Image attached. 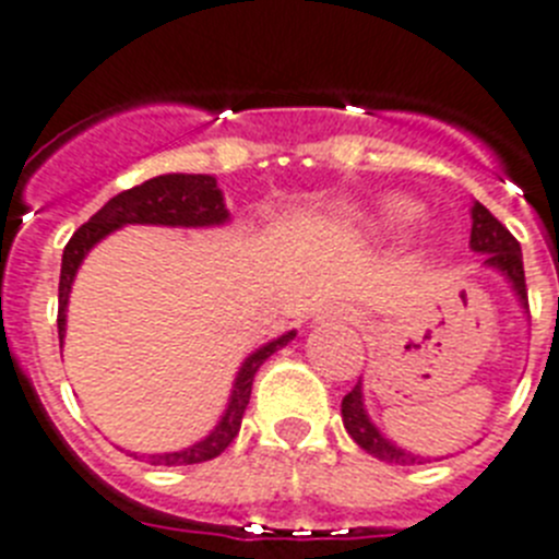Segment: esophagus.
<instances>
[{
	"label": "esophagus",
	"mask_w": 559,
	"mask_h": 559,
	"mask_svg": "<svg viewBox=\"0 0 559 559\" xmlns=\"http://www.w3.org/2000/svg\"><path fill=\"white\" fill-rule=\"evenodd\" d=\"M320 318H326V320H352L354 314L348 312V309H343V307H332V309H326V312L320 314Z\"/></svg>",
	"instance_id": "esophagus-1"
}]
</instances>
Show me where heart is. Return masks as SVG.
<instances>
[{
	"mask_svg": "<svg viewBox=\"0 0 559 559\" xmlns=\"http://www.w3.org/2000/svg\"><path fill=\"white\" fill-rule=\"evenodd\" d=\"M416 213V202L405 197H382L377 199L371 207L360 211V207L346 205L343 207V216L346 219H360V222H371V225H402V222L414 219Z\"/></svg>",
	"mask_w": 559,
	"mask_h": 559,
	"instance_id": "heart-1",
	"label": "heart"
}]
</instances>
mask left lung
Returning <instances> with one entry per match:
<instances>
[{
    "instance_id": "8db88e82",
    "label": "left lung",
    "mask_w": 559,
    "mask_h": 559,
    "mask_svg": "<svg viewBox=\"0 0 559 559\" xmlns=\"http://www.w3.org/2000/svg\"><path fill=\"white\" fill-rule=\"evenodd\" d=\"M473 233H469V247L473 252H481L484 266L501 273L507 278V284L512 286V293L518 295V304L523 309H528L526 300V275H523V252L518 239L512 233L495 219L492 213L481 205V202H473ZM340 414H343V425H346L348 436H352L368 455L373 459L388 461V464H425V461H439L430 459V455L411 453V450H402L400 444L388 439L380 427L373 425L371 416L366 411V400H362V380H357V385L343 396V405H340Z\"/></svg>"
}]
</instances>
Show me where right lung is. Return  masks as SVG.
Segmentation results:
<instances>
[{
    "mask_svg": "<svg viewBox=\"0 0 559 559\" xmlns=\"http://www.w3.org/2000/svg\"><path fill=\"white\" fill-rule=\"evenodd\" d=\"M230 222V211L225 207L222 188L216 186V177L211 174H163V177L145 179L143 186H134L129 191L111 197L86 225L72 233V239L64 247V259H61V281H58V340L64 346L67 334V304H70L72 281L78 270L90 255V250L106 239L109 233L120 230L126 225H159V227H219ZM293 332H284L281 337L270 340L259 346L236 371L230 396L222 419L216 421L205 439L197 444L174 453H152L143 455L152 464H165V467H179V464H202V461L216 459L225 453V448L239 436L241 416L250 405L252 394V377L264 366L266 357H273L278 348L295 340Z\"/></svg>",
    "mask_w": 559,
    "mask_h": 559,
    "instance_id": "1",
    "label": "right lung"
}]
</instances>
